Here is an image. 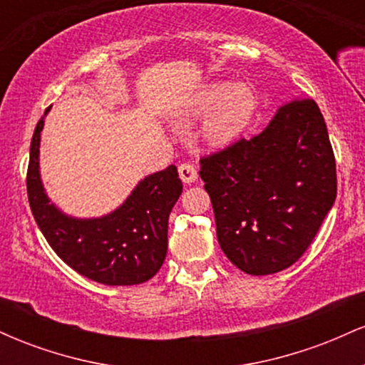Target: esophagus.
<instances>
[{
    "label": "esophagus",
    "instance_id": "obj_1",
    "mask_svg": "<svg viewBox=\"0 0 365 365\" xmlns=\"http://www.w3.org/2000/svg\"><path fill=\"white\" fill-rule=\"evenodd\" d=\"M178 175L180 178H182V182L185 183H194L197 180V171L190 163H182V165L178 166Z\"/></svg>",
    "mask_w": 365,
    "mask_h": 365
}]
</instances>
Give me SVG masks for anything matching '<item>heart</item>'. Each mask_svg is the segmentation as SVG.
Returning a JSON list of instances; mask_svg holds the SVG:
<instances>
[{
  "mask_svg": "<svg viewBox=\"0 0 365 365\" xmlns=\"http://www.w3.org/2000/svg\"><path fill=\"white\" fill-rule=\"evenodd\" d=\"M255 94L245 83L228 86L212 82L199 91L192 101L190 111L204 116L200 137L215 148H223L244 132L255 110Z\"/></svg>",
  "mask_w": 365,
  "mask_h": 365,
  "instance_id": "b5f03b06",
  "label": "heart"
}]
</instances>
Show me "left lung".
<instances>
[{
    "mask_svg": "<svg viewBox=\"0 0 365 365\" xmlns=\"http://www.w3.org/2000/svg\"><path fill=\"white\" fill-rule=\"evenodd\" d=\"M221 250L262 276L299 261L336 199V163L312 99L284 104L259 135L200 158Z\"/></svg>",
    "mask_w": 365,
    "mask_h": 365,
    "instance_id": "1",
    "label": "left lung"
}]
</instances>
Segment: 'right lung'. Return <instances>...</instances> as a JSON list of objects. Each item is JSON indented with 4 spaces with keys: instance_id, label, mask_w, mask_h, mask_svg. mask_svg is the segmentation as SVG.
I'll return each instance as SVG.
<instances>
[{
    "instance_id": "1",
    "label": "right lung",
    "mask_w": 365,
    "mask_h": 365,
    "mask_svg": "<svg viewBox=\"0 0 365 365\" xmlns=\"http://www.w3.org/2000/svg\"><path fill=\"white\" fill-rule=\"evenodd\" d=\"M49 108L44 111L48 115ZM44 116L31 142L27 195L32 215L63 262L86 278L111 287L148 282L163 266L168 250V217L182 194L177 166L140 180L123 204L101 217H72L46 195L39 173Z\"/></svg>"
}]
</instances>
